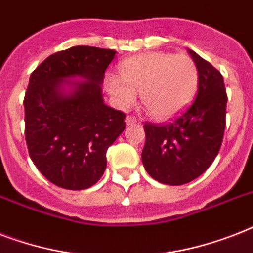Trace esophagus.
<instances>
[{"label": "esophagus", "instance_id": "obj_1", "mask_svg": "<svg viewBox=\"0 0 253 253\" xmlns=\"http://www.w3.org/2000/svg\"><path fill=\"white\" fill-rule=\"evenodd\" d=\"M138 122V118L136 117H132V115H127L126 117V125L130 126V125H134V123Z\"/></svg>", "mask_w": 253, "mask_h": 253}]
</instances>
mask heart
<instances>
[{
    "instance_id": "b5f03b06",
    "label": "heart",
    "mask_w": 253,
    "mask_h": 253,
    "mask_svg": "<svg viewBox=\"0 0 253 253\" xmlns=\"http://www.w3.org/2000/svg\"><path fill=\"white\" fill-rule=\"evenodd\" d=\"M121 79L109 77L107 89L127 107L140 99L155 119H168L184 110L196 93L198 72L192 57L169 52H148L121 64Z\"/></svg>"
}]
</instances>
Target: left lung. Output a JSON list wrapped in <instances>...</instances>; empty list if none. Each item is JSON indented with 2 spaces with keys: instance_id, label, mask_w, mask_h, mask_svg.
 I'll list each match as a JSON object with an SVG mask.
<instances>
[{
  "instance_id": "8db88e82",
  "label": "left lung",
  "mask_w": 253,
  "mask_h": 253,
  "mask_svg": "<svg viewBox=\"0 0 253 253\" xmlns=\"http://www.w3.org/2000/svg\"><path fill=\"white\" fill-rule=\"evenodd\" d=\"M198 71L196 99L180 115L163 125L144 123L143 166L166 185L188 184L211 166L223 142L227 93L223 76L189 49Z\"/></svg>"
}]
</instances>
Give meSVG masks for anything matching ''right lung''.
Listing matches in <instances>:
<instances>
[{
    "label": "right lung",
    "mask_w": 253,
    "mask_h": 253,
    "mask_svg": "<svg viewBox=\"0 0 253 253\" xmlns=\"http://www.w3.org/2000/svg\"><path fill=\"white\" fill-rule=\"evenodd\" d=\"M114 49L76 45L48 56L30 76L25 138L39 172L69 190L90 188L106 169V151L126 128V114L103 103L101 84ZM85 82L70 83L69 77ZM74 86L64 95L62 85Z\"/></svg>",
    "instance_id": "obj_1"
}]
</instances>
